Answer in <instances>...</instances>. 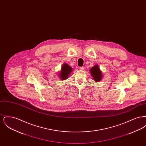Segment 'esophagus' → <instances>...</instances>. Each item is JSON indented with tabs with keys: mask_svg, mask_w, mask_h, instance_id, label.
Returning <instances> with one entry per match:
<instances>
[{
	"mask_svg": "<svg viewBox=\"0 0 146 146\" xmlns=\"http://www.w3.org/2000/svg\"><path fill=\"white\" fill-rule=\"evenodd\" d=\"M80 69L81 70H83L85 69V68H84V67H80Z\"/></svg>",
	"mask_w": 146,
	"mask_h": 146,
	"instance_id": "1",
	"label": "esophagus"
}]
</instances>
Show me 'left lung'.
Masks as SVG:
<instances>
[{
  "label": "left lung",
  "mask_w": 146,
  "mask_h": 146,
  "mask_svg": "<svg viewBox=\"0 0 146 146\" xmlns=\"http://www.w3.org/2000/svg\"><path fill=\"white\" fill-rule=\"evenodd\" d=\"M90 72L91 74V76H92L93 79L96 82H99L102 79L104 76L102 75V72L100 70L99 66L97 64H96L91 68L90 70Z\"/></svg>",
  "instance_id": "1"
}]
</instances>
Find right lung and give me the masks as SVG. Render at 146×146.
Returning a JSON list of instances; mask_svg holds the SVG:
<instances>
[{"label": "right lung", "mask_w": 146, "mask_h": 146, "mask_svg": "<svg viewBox=\"0 0 146 146\" xmlns=\"http://www.w3.org/2000/svg\"><path fill=\"white\" fill-rule=\"evenodd\" d=\"M72 70H73L72 68L67 63H63L61 67V70L58 74L59 76H58L61 80H64L68 78Z\"/></svg>", "instance_id": "add662e5"}]
</instances>
